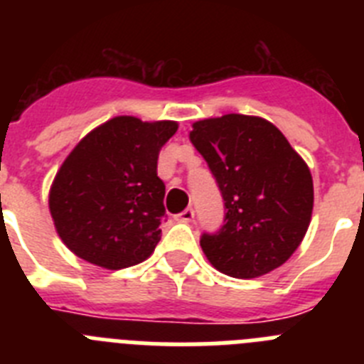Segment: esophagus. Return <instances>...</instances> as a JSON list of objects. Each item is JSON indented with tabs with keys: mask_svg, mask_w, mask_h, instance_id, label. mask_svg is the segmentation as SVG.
Masks as SVG:
<instances>
[{
	"mask_svg": "<svg viewBox=\"0 0 364 364\" xmlns=\"http://www.w3.org/2000/svg\"><path fill=\"white\" fill-rule=\"evenodd\" d=\"M193 218H195V211L191 210V208H188V210H184L182 213L176 215V220L178 222H184V224H188V222H191Z\"/></svg>",
	"mask_w": 364,
	"mask_h": 364,
	"instance_id": "34e87169",
	"label": "esophagus"
}]
</instances>
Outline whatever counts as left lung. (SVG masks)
<instances>
[{
	"label": "left lung",
	"instance_id": "left-lung-1",
	"mask_svg": "<svg viewBox=\"0 0 364 364\" xmlns=\"http://www.w3.org/2000/svg\"><path fill=\"white\" fill-rule=\"evenodd\" d=\"M189 138L217 178L226 210L220 231L202 235L208 260L237 279L284 264L314 210V180L301 154L272 122L235 112L195 122Z\"/></svg>",
	"mask_w": 364,
	"mask_h": 364
}]
</instances>
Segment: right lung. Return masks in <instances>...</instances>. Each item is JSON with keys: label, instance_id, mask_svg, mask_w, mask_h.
<instances>
[{"label": "right lung", "instance_id": "1", "mask_svg": "<svg viewBox=\"0 0 364 364\" xmlns=\"http://www.w3.org/2000/svg\"><path fill=\"white\" fill-rule=\"evenodd\" d=\"M176 129L171 120L114 117L70 151L50 186L49 210L74 255L122 269L154 252L166 222V186L156 162Z\"/></svg>", "mask_w": 364, "mask_h": 364}]
</instances>
